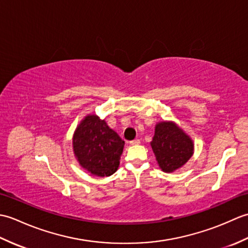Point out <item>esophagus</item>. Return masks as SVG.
Instances as JSON below:
<instances>
[{"instance_id":"34e87169","label":"esophagus","mask_w":248,"mask_h":248,"mask_svg":"<svg viewBox=\"0 0 248 248\" xmlns=\"http://www.w3.org/2000/svg\"><path fill=\"white\" fill-rule=\"evenodd\" d=\"M140 143V140H131V141H130V145L134 146V145H139Z\"/></svg>"}]
</instances>
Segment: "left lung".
I'll list each match as a JSON object with an SVG mask.
<instances>
[{
  "instance_id": "8db88e82",
  "label": "left lung",
  "mask_w": 248,
  "mask_h": 248,
  "mask_svg": "<svg viewBox=\"0 0 248 248\" xmlns=\"http://www.w3.org/2000/svg\"><path fill=\"white\" fill-rule=\"evenodd\" d=\"M151 148L161 170L173 172L181 168L194 154V141L171 120H163L155 124Z\"/></svg>"
}]
</instances>
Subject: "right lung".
Returning a JSON list of instances; mask_svg holds the SVG:
<instances>
[{"label":"right lung","instance_id":"obj_1","mask_svg":"<svg viewBox=\"0 0 248 248\" xmlns=\"http://www.w3.org/2000/svg\"><path fill=\"white\" fill-rule=\"evenodd\" d=\"M124 141L104 119L84 117L73 133L72 149L78 164L93 176L108 177L118 170Z\"/></svg>","mask_w":248,"mask_h":248}]
</instances>
